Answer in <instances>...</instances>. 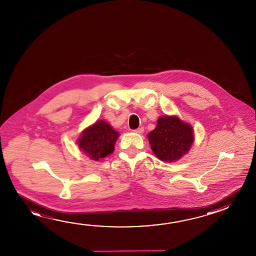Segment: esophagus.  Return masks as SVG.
Instances as JSON below:
<instances>
[{
    "instance_id": "esophagus-1",
    "label": "esophagus",
    "mask_w": 256,
    "mask_h": 256,
    "mask_svg": "<svg viewBox=\"0 0 256 256\" xmlns=\"http://www.w3.org/2000/svg\"><path fill=\"white\" fill-rule=\"evenodd\" d=\"M134 133H138V134H142V132H144V128L141 126V128H138V130H134Z\"/></svg>"
}]
</instances>
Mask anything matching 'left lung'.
I'll return each instance as SVG.
<instances>
[{
  "label": "left lung",
  "instance_id": "1",
  "mask_svg": "<svg viewBox=\"0 0 256 256\" xmlns=\"http://www.w3.org/2000/svg\"><path fill=\"white\" fill-rule=\"evenodd\" d=\"M151 148L158 159L172 162L188 152L194 142L192 126L176 117L159 118L157 126L148 134Z\"/></svg>",
  "mask_w": 256,
  "mask_h": 256
}]
</instances>
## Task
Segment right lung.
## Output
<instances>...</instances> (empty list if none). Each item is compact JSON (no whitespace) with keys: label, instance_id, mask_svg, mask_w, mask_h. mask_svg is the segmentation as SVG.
<instances>
[{"label":"right lung","instance_id":"obj_1","mask_svg":"<svg viewBox=\"0 0 256 256\" xmlns=\"http://www.w3.org/2000/svg\"><path fill=\"white\" fill-rule=\"evenodd\" d=\"M118 136L108 123L104 120L96 122L84 130L78 140V146L88 157L99 160L114 152V144Z\"/></svg>","mask_w":256,"mask_h":256}]
</instances>
